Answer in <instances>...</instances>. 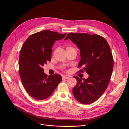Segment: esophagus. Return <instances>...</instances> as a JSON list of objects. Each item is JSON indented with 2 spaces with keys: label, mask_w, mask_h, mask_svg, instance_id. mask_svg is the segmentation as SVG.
<instances>
[{
  "label": "esophagus",
  "mask_w": 129,
  "mask_h": 129,
  "mask_svg": "<svg viewBox=\"0 0 129 129\" xmlns=\"http://www.w3.org/2000/svg\"><path fill=\"white\" fill-rule=\"evenodd\" d=\"M63 79H68L70 78L69 76H63Z\"/></svg>",
  "instance_id": "1"
}]
</instances>
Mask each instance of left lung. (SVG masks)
<instances>
[{"label":"left lung","instance_id":"8db88e82","mask_svg":"<svg viewBox=\"0 0 129 129\" xmlns=\"http://www.w3.org/2000/svg\"><path fill=\"white\" fill-rule=\"evenodd\" d=\"M69 39L80 50L81 60L79 71H85L87 79L79 78L72 89L76 99L83 104H91L98 100L104 93L111 79L113 68V58L111 49L106 39L100 35L87 33H70L65 40Z\"/></svg>","mask_w":129,"mask_h":129}]
</instances>
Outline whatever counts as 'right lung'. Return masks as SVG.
Returning a JSON list of instances; mask_svg holds the SVG:
<instances>
[{
    "label": "right lung",
    "instance_id": "1",
    "mask_svg": "<svg viewBox=\"0 0 129 129\" xmlns=\"http://www.w3.org/2000/svg\"><path fill=\"white\" fill-rule=\"evenodd\" d=\"M66 35L44 30L30 35L22 46L19 59V75L27 93L36 100H43L50 96L62 80L56 73L47 76L42 67L51 60L54 42L63 39Z\"/></svg>",
    "mask_w": 129,
    "mask_h": 129
}]
</instances>
